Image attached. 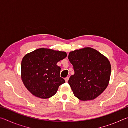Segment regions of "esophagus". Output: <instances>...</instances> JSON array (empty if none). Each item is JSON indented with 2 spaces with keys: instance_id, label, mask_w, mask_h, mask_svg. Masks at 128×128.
I'll use <instances>...</instances> for the list:
<instances>
[{
  "instance_id": "obj_1",
  "label": "esophagus",
  "mask_w": 128,
  "mask_h": 128,
  "mask_svg": "<svg viewBox=\"0 0 128 128\" xmlns=\"http://www.w3.org/2000/svg\"><path fill=\"white\" fill-rule=\"evenodd\" d=\"M68 80H69V77H67L66 78H65V81H66V82H68Z\"/></svg>"
}]
</instances>
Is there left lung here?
I'll return each mask as SVG.
<instances>
[{"label": "left lung", "instance_id": "left-lung-1", "mask_svg": "<svg viewBox=\"0 0 128 128\" xmlns=\"http://www.w3.org/2000/svg\"><path fill=\"white\" fill-rule=\"evenodd\" d=\"M74 74L68 83L74 96L82 101L94 100L109 84L111 63L105 56L91 47L76 50L69 54Z\"/></svg>", "mask_w": 128, "mask_h": 128}]
</instances>
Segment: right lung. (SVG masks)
Masks as SVG:
<instances>
[{"mask_svg":"<svg viewBox=\"0 0 128 128\" xmlns=\"http://www.w3.org/2000/svg\"><path fill=\"white\" fill-rule=\"evenodd\" d=\"M66 56V52L44 48L27 54L21 62V79L28 91L41 99L53 96L66 82L57 63Z\"/></svg>","mask_w":128,"mask_h":128,"instance_id":"1","label":"right lung"}]
</instances>
